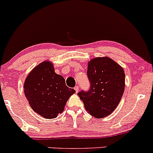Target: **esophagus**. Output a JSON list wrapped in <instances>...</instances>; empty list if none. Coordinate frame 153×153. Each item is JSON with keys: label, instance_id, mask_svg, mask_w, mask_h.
Returning <instances> with one entry per match:
<instances>
[{"label": "esophagus", "instance_id": "obj_1", "mask_svg": "<svg viewBox=\"0 0 153 153\" xmlns=\"http://www.w3.org/2000/svg\"><path fill=\"white\" fill-rule=\"evenodd\" d=\"M74 90L76 91V92L77 93L78 92V90H79V86H76V87H74Z\"/></svg>", "mask_w": 153, "mask_h": 153}]
</instances>
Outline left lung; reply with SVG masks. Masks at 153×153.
<instances>
[{"instance_id":"8db88e82","label":"left lung","mask_w":153,"mask_h":153,"mask_svg":"<svg viewBox=\"0 0 153 153\" xmlns=\"http://www.w3.org/2000/svg\"><path fill=\"white\" fill-rule=\"evenodd\" d=\"M87 74L90 89L79 92V97L90 115L98 118L105 117L116 109L122 97L124 71L112 59L102 57L91 60Z\"/></svg>"}]
</instances>
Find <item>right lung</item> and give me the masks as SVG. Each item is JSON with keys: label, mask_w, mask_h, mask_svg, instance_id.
<instances>
[{"label": "right lung", "mask_w": 153, "mask_h": 153, "mask_svg": "<svg viewBox=\"0 0 153 153\" xmlns=\"http://www.w3.org/2000/svg\"><path fill=\"white\" fill-rule=\"evenodd\" d=\"M24 88L32 108L46 118L57 117L75 92L66 85L63 76L55 73L53 65L49 61L39 63L30 72Z\"/></svg>", "instance_id": "obj_1"}]
</instances>
